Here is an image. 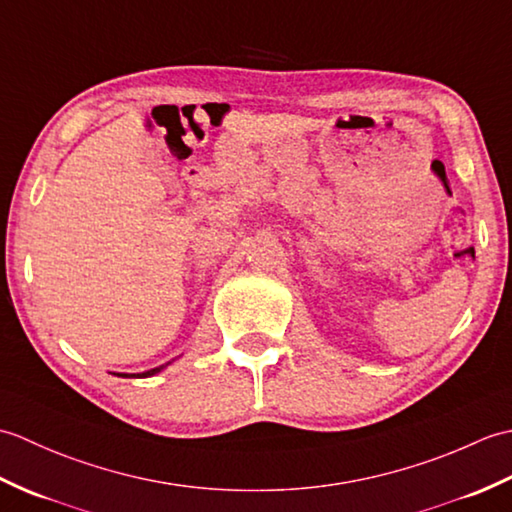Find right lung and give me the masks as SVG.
<instances>
[{"label": "right lung", "mask_w": 512, "mask_h": 512, "mask_svg": "<svg viewBox=\"0 0 512 512\" xmlns=\"http://www.w3.org/2000/svg\"><path fill=\"white\" fill-rule=\"evenodd\" d=\"M165 367V365H160V367H154V369H149V372H143V374H138V378H147V376H154V374H158L160 369ZM121 376H125L127 378V374H121ZM132 376H136V374H132Z\"/></svg>", "instance_id": "add662e5"}]
</instances>
